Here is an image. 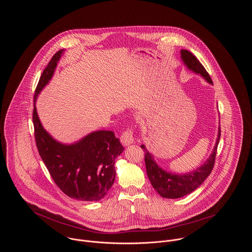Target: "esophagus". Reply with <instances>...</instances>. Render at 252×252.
I'll return each instance as SVG.
<instances>
[{"mask_svg":"<svg viewBox=\"0 0 252 252\" xmlns=\"http://www.w3.org/2000/svg\"><path fill=\"white\" fill-rule=\"evenodd\" d=\"M120 142L124 146H128L134 143V137L131 129H127L120 137Z\"/></svg>","mask_w":252,"mask_h":252,"instance_id":"obj_1","label":"esophagus"}]
</instances>
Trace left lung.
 <instances>
[{"label":"left lung","instance_id":"1","mask_svg":"<svg viewBox=\"0 0 252 252\" xmlns=\"http://www.w3.org/2000/svg\"><path fill=\"white\" fill-rule=\"evenodd\" d=\"M180 59L184 66L189 70L202 76L208 83L213 84V80L199 60L188 50H180ZM220 139V126L217 131L215 147L208 159L198 168L185 174H176L162 169L154 159L153 154L148 151L144 144L141 147L144 150V161L146 174L151 185L157 193L167 199H178L186 196L197 189L210 176L216 160V149Z\"/></svg>","mask_w":252,"mask_h":252}]
</instances>
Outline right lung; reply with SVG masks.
<instances>
[{"label": "right lung", "instance_id": "obj_1", "mask_svg": "<svg viewBox=\"0 0 252 252\" xmlns=\"http://www.w3.org/2000/svg\"><path fill=\"white\" fill-rule=\"evenodd\" d=\"M65 49L56 52L43 70L34 96L33 122L38 153L57 186L70 198L83 202L102 200L115 180L114 163L124 147L112 131H93L80 140L64 144L42 126L36 99L49 83Z\"/></svg>", "mask_w": 252, "mask_h": 252}]
</instances>
